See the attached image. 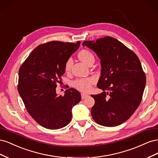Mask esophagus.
Listing matches in <instances>:
<instances>
[{
	"label": "esophagus",
	"mask_w": 158,
	"mask_h": 158,
	"mask_svg": "<svg viewBox=\"0 0 158 158\" xmlns=\"http://www.w3.org/2000/svg\"><path fill=\"white\" fill-rule=\"evenodd\" d=\"M87 96H88V94H84V93L81 94V98H82V99H85V98H86Z\"/></svg>",
	"instance_id": "obj_1"
}]
</instances>
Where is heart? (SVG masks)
Segmentation results:
<instances>
[{"label": "heart", "mask_w": 158, "mask_h": 158, "mask_svg": "<svg viewBox=\"0 0 158 158\" xmlns=\"http://www.w3.org/2000/svg\"><path fill=\"white\" fill-rule=\"evenodd\" d=\"M78 56L80 60H82L83 63L87 64L88 65L91 61L95 60L94 54L92 52L87 49L81 50L78 52ZM73 64V61L71 58H69L67 60H66L65 66H64V70L66 73H70ZM95 82H96V79L94 77L80 78L74 81L73 86L76 89L80 91V92H88L91 90V89L92 88V85Z\"/></svg>", "instance_id": "b5f03b06"}]
</instances>
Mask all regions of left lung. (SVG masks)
I'll return each instance as SVG.
<instances>
[{"label":"left lung","instance_id":"left-lung-1","mask_svg":"<svg viewBox=\"0 0 158 158\" xmlns=\"http://www.w3.org/2000/svg\"><path fill=\"white\" fill-rule=\"evenodd\" d=\"M101 59L102 73L98 88L108 92L92 95L94 120L100 125L116 127L127 121L139 106L146 77L137 55L121 42L106 36L85 41Z\"/></svg>","mask_w":158,"mask_h":158}]
</instances>
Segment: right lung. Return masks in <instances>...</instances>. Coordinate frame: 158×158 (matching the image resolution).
Segmentation results:
<instances>
[{
    "label": "right lung",
    "mask_w": 158,
    "mask_h": 158,
    "mask_svg": "<svg viewBox=\"0 0 158 158\" xmlns=\"http://www.w3.org/2000/svg\"><path fill=\"white\" fill-rule=\"evenodd\" d=\"M80 42L52 41L38 45L19 69L18 91L27 111L43 127L55 130L66 126L72 119V108L81 95L73 88L64 95L56 94L62 82L64 66Z\"/></svg>",
    "instance_id": "obj_1"
}]
</instances>
